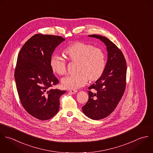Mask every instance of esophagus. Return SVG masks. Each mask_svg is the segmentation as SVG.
Segmentation results:
<instances>
[{
  "label": "esophagus",
  "instance_id": "obj_1",
  "mask_svg": "<svg viewBox=\"0 0 153 153\" xmlns=\"http://www.w3.org/2000/svg\"><path fill=\"white\" fill-rule=\"evenodd\" d=\"M69 92H70L71 94H76L77 91V90H76V89H71V90L69 91Z\"/></svg>",
  "mask_w": 153,
  "mask_h": 153
}]
</instances>
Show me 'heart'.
<instances>
[{"instance_id":"b5f03b06","label":"heart","mask_w":153,"mask_h":153,"mask_svg":"<svg viewBox=\"0 0 153 153\" xmlns=\"http://www.w3.org/2000/svg\"><path fill=\"white\" fill-rule=\"evenodd\" d=\"M64 53L70 60L77 62V73L62 79V85L67 89H77L86 85L88 79L91 81L98 79L105 71L107 59L105 52L100 48L82 42H76L67 46ZM52 71L59 75H64L67 71L66 61L57 54L50 59Z\"/></svg>"}]
</instances>
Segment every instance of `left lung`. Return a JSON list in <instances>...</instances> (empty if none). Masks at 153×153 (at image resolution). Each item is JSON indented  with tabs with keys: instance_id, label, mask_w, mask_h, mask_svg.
Listing matches in <instances>:
<instances>
[{
	"instance_id": "1",
	"label": "left lung",
	"mask_w": 153,
	"mask_h": 153,
	"mask_svg": "<svg viewBox=\"0 0 153 153\" xmlns=\"http://www.w3.org/2000/svg\"><path fill=\"white\" fill-rule=\"evenodd\" d=\"M88 36L100 39L107 46L108 52L105 71L89 87V99L82 107L87 117L100 120L108 116L122 99L126 88L127 66L122 52L108 38L96 34Z\"/></svg>"
}]
</instances>
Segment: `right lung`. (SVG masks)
<instances>
[{
	"instance_id": "add662e5",
	"label": "right lung",
	"mask_w": 153,
	"mask_h": 153,
	"mask_svg": "<svg viewBox=\"0 0 153 153\" xmlns=\"http://www.w3.org/2000/svg\"><path fill=\"white\" fill-rule=\"evenodd\" d=\"M65 39L61 36L36 34L28 39L18 55L15 80L24 108L41 120L51 119L59 108V98L65 91L53 89L58 83L50 59L55 48Z\"/></svg>"
}]
</instances>
